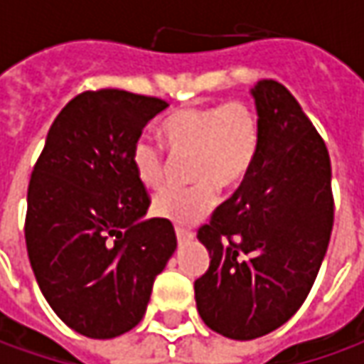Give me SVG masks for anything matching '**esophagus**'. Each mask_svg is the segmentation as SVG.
<instances>
[{
	"label": "esophagus",
	"instance_id": "34e87169",
	"mask_svg": "<svg viewBox=\"0 0 364 364\" xmlns=\"http://www.w3.org/2000/svg\"><path fill=\"white\" fill-rule=\"evenodd\" d=\"M176 239H178V243L184 245L188 243L194 239V232L192 231H186V229H180V227H176Z\"/></svg>",
	"mask_w": 364,
	"mask_h": 364
}]
</instances>
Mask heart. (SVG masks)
<instances>
[{"instance_id": "heart-1", "label": "heart", "mask_w": 364, "mask_h": 364, "mask_svg": "<svg viewBox=\"0 0 364 364\" xmlns=\"http://www.w3.org/2000/svg\"><path fill=\"white\" fill-rule=\"evenodd\" d=\"M164 146L174 158H190L188 188L156 194L154 215L176 225H192L210 213L217 192L239 190L255 168L261 147V125L255 109L245 101L184 107L161 121ZM132 166L139 184L160 188L168 172L164 147L147 137L132 146Z\"/></svg>"}]
</instances>
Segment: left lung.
Segmentation results:
<instances>
[{"label": "left lung", "instance_id": "obj_1", "mask_svg": "<svg viewBox=\"0 0 364 364\" xmlns=\"http://www.w3.org/2000/svg\"><path fill=\"white\" fill-rule=\"evenodd\" d=\"M261 125L255 168L198 229L210 265L194 282L204 324L251 341L286 324L314 286L334 225L324 139L277 80L253 89Z\"/></svg>", "mask_w": 364, "mask_h": 364}]
</instances>
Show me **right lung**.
Listing matches in <instances>:
<instances>
[{
  "label": "right lung",
  "mask_w": 364,
  "mask_h": 364,
  "mask_svg": "<svg viewBox=\"0 0 364 364\" xmlns=\"http://www.w3.org/2000/svg\"><path fill=\"white\" fill-rule=\"evenodd\" d=\"M166 107L119 89L80 92L34 164L28 257L50 308L82 336L115 338L137 326L176 251L170 220H141L151 198L132 166L133 141Z\"/></svg>",
  "instance_id": "right-lung-1"
}]
</instances>
